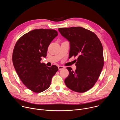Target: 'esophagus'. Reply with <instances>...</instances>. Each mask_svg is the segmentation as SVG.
<instances>
[{"label": "esophagus", "mask_w": 120, "mask_h": 120, "mask_svg": "<svg viewBox=\"0 0 120 120\" xmlns=\"http://www.w3.org/2000/svg\"><path fill=\"white\" fill-rule=\"evenodd\" d=\"M58 70H61L64 69V67L63 66H58Z\"/></svg>", "instance_id": "1"}]
</instances>
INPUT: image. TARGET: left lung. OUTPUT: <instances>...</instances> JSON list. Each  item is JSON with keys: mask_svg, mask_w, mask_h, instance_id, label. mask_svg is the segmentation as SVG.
<instances>
[{"mask_svg": "<svg viewBox=\"0 0 120 120\" xmlns=\"http://www.w3.org/2000/svg\"><path fill=\"white\" fill-rule=\"evenodd\" d=\"M58 30L70 42L69 58L78 57L75 71L67 67L69 74L65 84L74 91L85 92L95 85L103 69L102 45L94 32L81 27L61 28Z\"/></svg>", "mask_w": 120, "mask_h": 120, "instance_id": "left-lung-1", "label": "left lung"}]
</instances>
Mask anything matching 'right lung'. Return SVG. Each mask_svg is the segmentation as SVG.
Segmentation results:
<instances>
[{"label":"right lung","mask_w":120,"mask_h":120,"mask_svg":"<svg viewBox=\"0 0 120 120\" xmlns=\"http://www.w3.org/2000/svg\"><path fill=\"white\" fill-rule=\"evenodd\" d=\"M57 35L55 30L35 29L23 35L15 44L12 57L14 67L24 85L33 92L39 93L48 89L58 70L55 65L49 67L41 63Z\"/></svg>","instance_id":"right-lung-1"}]
</instances>
